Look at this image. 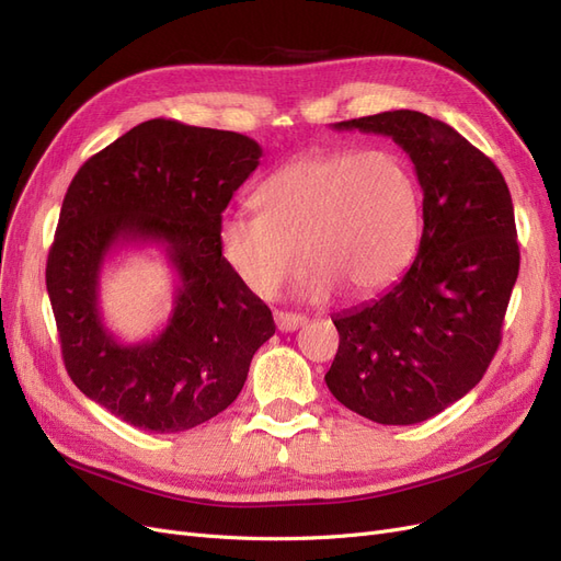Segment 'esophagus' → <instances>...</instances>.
<instances>
[{
	"label": "esophagus",
	"mask_w": 561,
	"mask_h": 561,
	"mask_svg": "<svg viewBox=\"0 0 561 561\" xmlns=\"http://www.w3.org/2000/svg\"><path fill=\"white\" fill-rule=\"evenodd\" d=\"M274 320H276V328L280 332H295V330L307 325V318L299 313H287V311H276Z\"/></svg>",
	"instance_id": "34e87169"
}]
</instances>
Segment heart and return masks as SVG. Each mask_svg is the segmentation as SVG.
Here are the masks:
<instances>
[{
    "label": "heart",
    "mask_w": 561,
    "mask_h": 561,
    "mask_svg": "<svg viewBox=\"0 0 561 561\" xmlns=\"http://www.w3.org/2000/svg\"><path fill=\"white\" fill-rule=\"evenodd\" d=\"M252 206L254 217L219 219L217 243L236 276L266 299L304 260L313 266V299L339 287L371 297L400 278L419 245V182L390 149L307 151L271 173Z\"/></svg>",
    "instance_id": "1"
}]
</instances>
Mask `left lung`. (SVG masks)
<instances>
[{
  "label": "left lung",
  "mask_w": 561,
  "mask_h": 561,
  "mask_svg": "<svg viewBox=\"0 0 561 561\" xmlns=\"http://www.w3.org/2000/svg\"><path fill=\"white\" fill-rule=\"evenodd\" d=\"M393 138L423 192V231L404 276L332 316V396L383 426H412L480 383L519 274L513 198L499 168L451 126L414 110L332 124Z\"/></svg>",
  "instance_id": "left-lung-1"
}]
</instances>
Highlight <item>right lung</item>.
<instances>
[{"label":"right lung","mask_w":561,"mask_h":561,"mask_svg":"<svg viewBox=\"0 0 561 561\" xmlns=\"http://www.w3.org/2000/svg\"><path fill=\"white\" fill-rule=\"evenodd\" d=\"M260 157L248 135L151 118L83 163L65 194L46 262L62 360L83 396L135 428L180 433L225 412L276 332L217 243ZM126 244L161 247L179 276L167 328L140 345L114 337L96 307L99 271Z\"/></svg>","instance_id":"right-lung-1"}]
</instances>
